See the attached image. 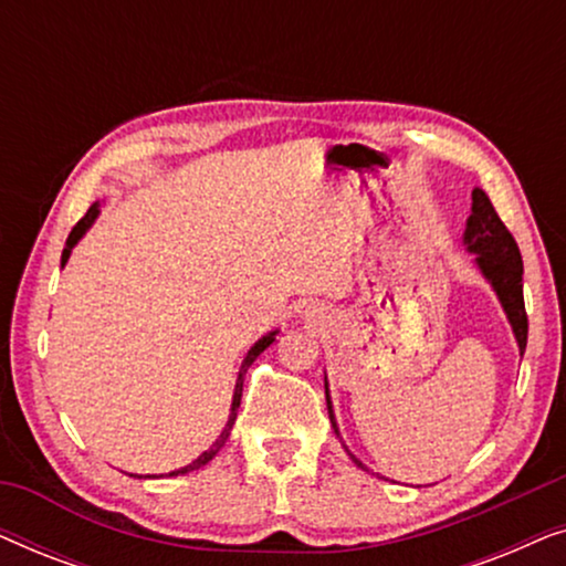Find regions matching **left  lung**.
I'll use <instances>...</instances> for the list:
<instances>
[{
	"label": "left lung",
	"instance_id": "left-lung-1",
	"mask_svg": "<svg viewBox=\"0 0 566 566\" xmlns=\"http://www.w3.org/2000/svg\"><path fill=\"white\" fill-rule=\"evenodd\" d=\"M463 244H467V252L476 254V268L482 270V275L490 281L494 293H497L500 304L507 314L510 327L515 332L517 347H521V355H523L525 343H528V316H525V301H523V258L513 234H510L497 211H494L492 200L486 198V192L479 188H474V192H471V216L467 219V231H463ZM324 394H327L329 422L339 438L335 412H332V401H329L327 376H324ZM350 459L358 463L360 469H366L353 453Z\"/></svg>",
	"mask_w": 566,
	"mask_h": 566
}]
</instances>
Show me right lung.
Listing matches in <instances>:
<instances>
[{"instance_id": "add662e5", "label": "right lung", "mask_w": 566, "mask_h": 566, "mask_svg": "<svg viewBox=\"0 0 566 566\" xmlns=\"http://www.w3.org/2000/svg\"><path fill=\"white\" fill-rule=\"evenodd\" d=\"M97 216H99V203H92V206H90V211L84 213L80 221H76V227L72 229V234H69V239H66V247H64V252H61V265H66V260H69V254H72L74 244L80 242V239H82L84 234H87V229L92 227V223H95ZM275 335H277V329H275V332H268V335L262 337V339H258V343H254V345L250 347V353H247V358H244L242 368H239V376H237V386H234V399H231V412H229L227 428L221 430V436L216 438V443H213L211 448H208V451L200 453L196 461L188 463V467H182V469H177V471H169V476H177V474H188V471H196V469H200V467H206V463L211 461L213 455L221 451L223 443H227V440H229V432H231V428H234V420H237V409H239V401H242V386H244V374H247V368L252 366L254 358H258V355H260L262 350H268V347L275 343Z\"/></svg>"}]
</instances>
